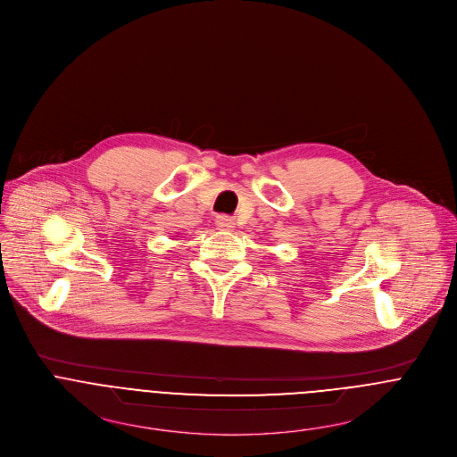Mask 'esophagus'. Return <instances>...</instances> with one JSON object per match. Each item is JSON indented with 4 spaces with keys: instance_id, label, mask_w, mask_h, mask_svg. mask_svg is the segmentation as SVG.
Segmentation results:
<instances>
[{
    "instance_id": "1",
    "label": "esophagus",
    "mask_w": 457,
    "mask_h": 457,
    "mask_svg": "<svg viewBox=\"0 0 457 457\" xmlns=\"http://www.w3.org/2000/svg\"><path fill=\"white\" fill-rule=\"evenodd\" d=\"M216 225H218V228H221V230H234V221L230 220V218H227V216H220L218 218V221H216Z\"/></svg>"
}]
</instances>
